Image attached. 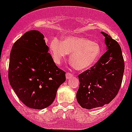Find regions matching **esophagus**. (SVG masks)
Here are the masks:
<instances>
[{"label":"esophagus","mask_w":132,"mask_h":132,"mask_svg":"<svg viewBox=\"0 0 132 132\" xmlns=\"http://www.w3.org/2000/svg\"><path fill=\"white\" fill-rule=\"evenodd\" d=\"M72 77H73V75H72L71 73H66V79H69Z\"/></svg>","instance_id":"obj_1"}]
</instances>
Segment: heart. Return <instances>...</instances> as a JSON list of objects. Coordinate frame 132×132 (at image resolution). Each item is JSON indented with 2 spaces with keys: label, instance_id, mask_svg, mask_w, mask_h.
<instances>
[{
  "label": "heart",
  "instance_id": "b5f03b06",
  "mask_svg": "<svg viewBox=\"0 0 132 132\" xmlns=\"http://www.w3.org/2000/svg\"><path fill=\"white\" fill-rule=\"evenodd\" d=\"M50 50L53 61L57 65H60L71 53V65L80 71L88 69L93 66L99 59L102 52L98 42L75 36H67L63 42L54 38L50 42Z\"/></svg>",
  "mask_w": 132,
  "mask_h": 132
}]
</instances>
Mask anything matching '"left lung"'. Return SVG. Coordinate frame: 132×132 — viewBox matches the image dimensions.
<instances>
[{"mask_svg":"<svg viewBox=\"0 0 132 132\" xmlns=\"http://www.w3.org/2000/svg\"><path fill=\"white\" fill-rule=\"evenodd\" d=\"M105 37L106 52L90 69L79 75L77 101L81 107L93 109L111 102L118 93L124 71L122 50L116 40Z\"/></svg>","mask_w":132,"mask_h":132,"instance_id":"1","label":"left lung"}]
</instances>
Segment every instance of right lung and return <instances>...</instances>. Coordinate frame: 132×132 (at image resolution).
Returning <instances> with one entry per match:
<instances>
[{
  "label": "right lung",
  "instance_id": "right-lung-1",
  "mask_svg": "<svg viewBox=\"0 0 132 132\" xmlns=\"http://www.w3.org/2000/svg\"><path fill=\"white\" fill-rule=\"evenodd\" d=\"M44 36L38 30L27 31L14 44L10 55V86L26 106L41 110L53 103L65 73L48 53Z\"/></svg>",
  "mask_w": 132,
  "mask_h": 132
}]
</instances>
